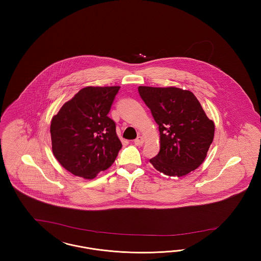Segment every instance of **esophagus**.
<instances>
[{"mask_svg": "<svg viewBox=\"0 0 261 261\" xmlns=\"http://www.w3.org/2000/svg\"><path fill=\"white\" fill-rule=\"evenodd\" d=\"M134 144H135L136 146H142V145L144 144V139H143V137H137V139L134 140Z\"/></svg>", "mask_w": 261, "mask_h": 261, "instance_id": "1", "label": "esophagus"}]
</instances>
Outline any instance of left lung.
Segmentation results:
<instances>
[{
	"label": "left lung",
	"mask_w": 261,
	"mask_h": 261,
	"mask_svg": "<svg viewBox=\"0 0 261 261\" xmlns=\"http://www.w3.org/2000/svg\"><path fill=\"white\" fill-rule=\"evenodd\" d=\"M138 91L161 135L160 152L149 162L168 176L182 177L197 169L213 141L214 123L196 96L176 87L139 86Z\"/></svg>",
	"instance_id": "8db88e82"
}]
</instances>
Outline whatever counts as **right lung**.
<instances>
[{
  "label": "right lung",
  "mask_w": 261,
  "mask_h": 261,
  "mask_svg": "<svg viewBox=\"0 0 261 261\" xmlns=\"http://www.w3.org/2000/svg\"><path fill=\"white\" fill-rule=\"evenodd\" d=\"M119 89L83 88L51 118L53 153L75 176L95 178L112 166L121 149L115 123L108 116Z\"/></svg>",
  "instance_id": "obj_1"
}]
</instances>
